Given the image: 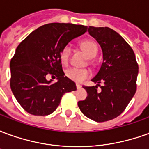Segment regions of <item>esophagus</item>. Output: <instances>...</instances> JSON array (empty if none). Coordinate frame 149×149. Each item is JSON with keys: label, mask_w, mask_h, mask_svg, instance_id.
<instances>
[{"label": "esophagus", "mask_w": 149, "mask_h": 149, "mask_svg": "<svg viewBox=\"0 0 149 149\" xmlns=\"http://www.w3.org/2000/svg\"><path fill=\"white\" fill-rule=\"evenodd\" d=\"M76 86H77V89H79V88H81L82 87L81 84H76Z\"/></svg>", "instance_id": "esophagus-1"}]
</instances>
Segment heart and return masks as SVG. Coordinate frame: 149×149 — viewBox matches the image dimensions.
I'll use <instances>...</instances> for the list:
<instances>
[{
  "label": "heart",
  "mask_w": 149,
  "mask_h": 149,
  "mask_svg": "<svg viewBox=\"0 0 149 149\" xmlns=\"http://www.w3.org/2000/svg\"><path fill=\"white\" fill-rule=\"evenodd\" d=\"M81 47L89 58H93L97 54L98 48L96 43L93 40H84L81 43ZM71 52V47L69 45L65 46L60 53V59L63 65H68L69 56ZM66 76L72 81L75 82H82L89 77V72L86 68H71L66 70Z\"/></svg>",
  "instance_id": "obj_1"
}]
</instances>
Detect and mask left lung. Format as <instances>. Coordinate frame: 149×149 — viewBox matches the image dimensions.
<instances>
[{
	"label": "left lung",
	"mask_w": 149,
	"mask_h": 149,
	"mask_svg": "<svg viewBox=\"0 0 149 149\" xmlns=\"http://www.w3.org/2000/svg\"><path fill=\"white\" fill-rule=\"evenodd\" d=\"M88 32L100 45L103 62L92 79L97 85L84 86L88 97L78 102V107L94 121H108L120 115L134 96L139 68L133 50L116 31L89 26ZM100 82L104 85L97 91Z\"/></svg>",
	"instance_id": "8db88e82"
}]
</instances>
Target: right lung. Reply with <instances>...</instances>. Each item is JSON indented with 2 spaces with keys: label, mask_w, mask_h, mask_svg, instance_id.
Masks as SVG:
<instances>
[{
  "label": "right lung",
  "mask_w": 149,
  "mask_h": 149,
  "mask_svg": "<svg viewBox=\"0 0 149 149\" xmlns=\"http://www.w3.org/2000/svg\"><path fill=\"white\" fill-rule=\"evenodd\" d=\"M88 27L70 23H50L32 32L17 46L10 62V87L18 103L32 115L54 112L62 96L77 90L76 84L65 76L60 53L72 40ZM55 74L58 81L47 80Z\"/></svg>",
  "instance_id": "right-lung-1"
}]
</instances>
